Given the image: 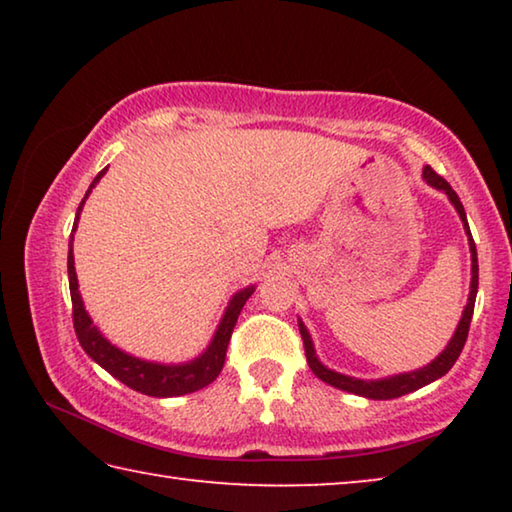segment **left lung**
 Wrapping results in <instances>:
<instances>
[{"mask_svg":"<svg viewBox=\"0 0 512 512\" xmlns=\"http://www.w3.org/2000/svg\"><path fill=\"white\" fill-rule=\"evenodd\" d=\"M422 176H424V180H427L431 187L443 189V192L449 196V201L454 203L456 212L461 214V221L465 225L467 237H470V250H472V287H470V298H467L463 318H461V323H458V327H456L454 339L449 341V345L443 350V354H440L436 361H431L429 366H424V368L415 370V372H404V375H395L391 379L363 381V379L345 377V375H341V372H334V370L325 368L323 363L316 359V352H314V345H311L309 332L305 329V325L300 323V336H302V343H305L307 363H309V368L314 370V375L318 379L327 381V384L341 388V391H348V393L361 395V397H370V400H393V397H402L406 393H413V391H418V388L431 384V381H436L438 377H443L445 372H449V368H452L454 363H456L458 354H461L463 345L467 341V332H470V323H472V314H474V300H476V289H479V264H476V246H474L470 225H467V219H465L463 203L458 201L456 192H454L452 187H449L447 180L443 176H438V173L433 171L429 164H427V167H424Z\"/></svg>","mask_w":512,"mask_h":512,"instance_id":"obj_1","label":"left lung"}]
</instances>
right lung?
<instances>
[{
	"mask_svg": "<svg viewBox=\"0 0 512 512\" xmlns=\"http://www.w3.org/2000/svg\"><path fill=\"white\" fill-rule=\"evenodd\" d=\"M103 173H106V169H101L97 173V178L92 180L88 194L92 192V187L99 183ZM88 194H85V198H88ZM85 198L79 205V212H76L72 232L76 230V225H79V214L83 210ZM67 273H69V293H72L74 332H76V339L81 343V348L88 352L103 370H108L112 377L119 379L121 384H126L128 388H133V391L151 395V397H176V395L194 393L198 388L212 384V381L219 377V372L225 363V352H228L232 329H235V323L241 314V309L246 305V300L253 296L255 291V287H248L244 291H239L237 296L230 300L221 325L216 329L214 339L210 343V348L205 350V354H201V357L194 361L183 363V366H162V363L142 361V359L131 357V354L121 352L119 348H115V345H110L106 339H103L99 329L92 325L90 316L85 314L83 309L79 282H76L72 244H69V255H67Z\"/></svg>",
	"mask_w": 512,
	"mask_h": 512,
	"instance_id": "obj_1",
	"label": "right lung"
}]
</instances>
